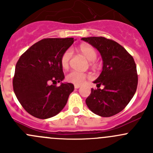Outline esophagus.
<instances>
[{"label": "esophagus", "instance_id": "esophagus-1", "mask_svg": "<svg viewBox=\"0 0 153 153\" xmlns=\"http://www.w3.org/2000/svg\"><path fill=\"white\" fill-rule=\"evenodd\" d=\"M80 86L79 84H75V85H74V87L75 88V89H78V88H80Z\"/></svg>", "mask_w": 153, "mask_h": 153}]
</instances>
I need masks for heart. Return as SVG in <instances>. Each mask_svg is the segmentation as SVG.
Returning <instances> with one entry per match:
<instances>
[{
	"label": "heart",
	"mask_w": 153,
	"mask_h": 153,
	"mask_svg": "<svg viewBox=\"0 0 153 153\" xmlns=\"http://www.w3.org/2000/svg\"><path fill=\"white\" fill-rule=\"evenodd\" d=\"M80 51L82 52L83 55L87 58L89 61H94L97 58V52L93 47L89 44H82L79 47ZM72 56V50L71 49H68L61 58V65L64 69H67L69 66V62ZM88 78L87 74L84 72H78V71L72 70L69 72L67 75V81L69 83H72L75 84H81L85 81Z\"/></svg>",
	"instance_id": "1"
}]
</instances>
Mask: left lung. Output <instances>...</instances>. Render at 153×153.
<instances>
[{"label":"left lung","instance_id":"left-lung-1","mask_svg":"<svg viewBox=\"0 0 153 153\" xmlns=\"http://www.w3.org/2000/svg\"><path fill=\"white\" fill-rule=\"evenodd\" d=\"M81 40L96 48L103 59V70L94 81L86 99L89 109L96 115L110 117L122 111L135 95L138 86L136 64L132 55L118 43L104 37H89ZM104 85V89H100Z\"/></svg>","mask_w":153,"mask_h":153}]
</instances>
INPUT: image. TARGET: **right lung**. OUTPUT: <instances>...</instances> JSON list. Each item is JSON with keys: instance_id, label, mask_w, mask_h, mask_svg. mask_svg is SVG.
I'll return each mask as SVG.
<instances>
[{"instance_id": "right-lung-1", "label": "right lung", "mask_w": 153, "mask_h": 153, "mask_svg": "<svg viewBox=\"0 0 153 153\" xmlns=\"http://www.w3.org/2000/svg\"><path fill=\"white\" fill-rule=\"evenodd\" d=\"M74 41L72 38H44L29 47L18 59L13 89L20 104L32 116L40 119L51 118L67 104L74 85L55 84L64 80L61 58Z\"/></svg>"}]
</instances>
